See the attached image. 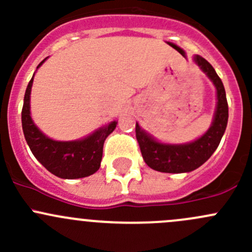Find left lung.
I'll use <instances>...</instances> for the list:
<instances>
[{"instance_id": "left-lung-1", "label": "left lung", "mask_w": 252, "mask_h": 252, "mask_svg": "<svg viewBox=\"0 0 252 252\" xmlns=\"http://www.w3.org/2000/svg\"><path fill=\"white\" fill-rule=\"evenodd\" d=\"M200 69L211 79L217 90V107L210 129L192 142L188 144H162L145 133L136 123L135 133L142 158L150 168L163 173H185L204 164L220 145L228 123V102L222 80L215 68L201 56H194Z\"/></svg>"}]
</instances>
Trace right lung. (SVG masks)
Returning a JSON list of instances; mask_svg holds the SVG:
<instances>
[{"label": "right lung", "instance_id": "1", "mask_svg": "<svg viewBox=\"0 0 252 252\" xmlns=\"http://www.w3.org/2000/svg\"><path fill=\"white\" fill-rule=\"evenodd\" d=\"M46 61L45 58L37 68ZM32 75L25 90L22 110V126L25 140L37 161L56 177L63 179H77L89 177L98 171L102 159L103 142L116 129L117 122H111L81 140L57 141L45 135L32 122L30 116V93Z\"/></svg>", "mask_w": 252, "mask_h": 252}]
</instances>
